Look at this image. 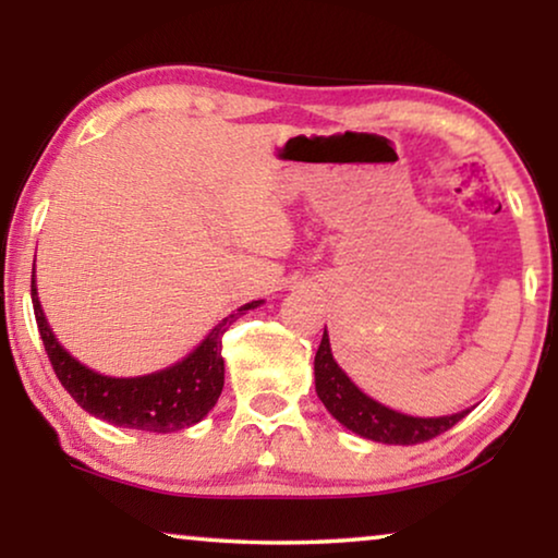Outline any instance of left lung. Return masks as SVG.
Listing matches in <instances>:
<instances>
[{
	"label": "left lung",
	"mask_w": 558,
	"mask_h": 558,
	"mask_svg": "<svg viewBox=\"0 0 558 558\" xmlns=\"http://www.w3.org/2000/svg\"><path fill=\"white\" fill-rule=\"evenodd\" d=\"M315 388L319 401L325 409L338 418L342 426L350 432L361 434L365 439L384 441V445H422L439 437L441 432L452 429V426L470 414L460 411L452 416H437V418H422V416H407L399 411L384 407V403L373 401L365 396L353 380L345 376V371L335 363L330 350V335H323L317 355H315Z\"/></svg>",
	"instance_id": "obj_1"
}]
</instances>
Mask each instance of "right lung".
Here are the masks:
<instances>
[{
  "label": "right lung",
  "mask_w": 558,
  "mask_h": 558,
  "mask_svg": "<svg viewBox=\"0 0 558 558\" xmlns=\"http://www.w3.org/2000/svg\"><path fill=\"white\" fill-rule=\"evenodd\" d=\"M258 304L262 302H248L235 310L233 315H228L223 323L213 327L208 338L185 361L174 363L165 371L149 373V376L111 378L86 368L56 340L48 319L43 315L40 300H37L33 269V307L37 330H40L45 353L50 357L58 380L81 409L113 426H126V429L170 434L201 422L216 407L218 396L223 391L226 365L223 355H220L223 332L228 330V325L246 315V310H254Z\"/></svg>",
  "instance_id": "add662e5"
}]
</instances>
